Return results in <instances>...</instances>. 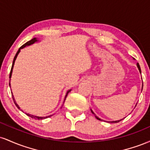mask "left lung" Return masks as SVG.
I'll use <instances>...</instances> for the list:
<instances>
[{
	"mask_svg": "<svg viewBox=\"0 0 150 150\" xmlns=\"http://www.w3.org/2000/svg\"><path fill=\"white\" fill-rule=\"evenodd\" d=\"M137 68H138L139 71H140V73L141 74V69H140V65H139V63H137ZM142 87H143V84H142ZM136 105H137V104H136ZM91 112H92V113H93V114H94V116H95V118H97V119H98V120H101V118H99V117H98V116H96V115H95V113H94V111H93L92 109H91ZM123 118H122V119H120V120H114V121H106V122H108V123H118V122H119V121H120V120H123Z\"/></svg>",
	"mask_w": 150,
	"mask_h": 150,
	"instance_id": "left-lung-1",
	"label": "left lung"
}]
</instances>
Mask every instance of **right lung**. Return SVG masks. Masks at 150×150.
<instances>
[{
	"mask_svg": "<svg viewBox=\"0 0 150 150\" xmlns=\"http://www.w3.org/2000/svg\"><path fill=\"white\" fill-rule=\"evenodd\" d=\"M38 39H37V38H33V39H31L30 41H29V42H27V43H25V44H24V45H22L21 47L20 48V49H18V52H17V53L16 54H15V57H14V59H13V65H12V68H11V70H10V76H9V78H10V83H9V86H10V79H11V76H12V73H13V67H14V65H15V60H16V58H17V57H18V54L19 53H20V50L21 49H23V48H25V47H26V46H30V45H32V44H34V43H36V42H38ZM70 91H71V89H69V90L68 91V92H66V94H65V99H64V101H65V99H66V97L67 96H68V93H69ZM11 93H12V97H13V101H14V103H15V104L16 105V106L17 107H18L19 109H20V106H18V104H17V103H16V101H15V98H14V96H13V92H11ZM26 114L27 115V116H30V117H31V118H34V119H38V120H41V119H44V118H48V117H50V116H52V115H51V116H46V117H42V116H34V115H32V114H30V113H26Z\"/></svg>",
	"mask_w": 150,
	"mask_h": 150,
	"instance_id": "1",
	"label": "right lung"
}]
</instances>
